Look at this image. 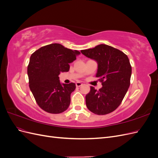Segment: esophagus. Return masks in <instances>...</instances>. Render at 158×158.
<instances>
[{
  "label": "esophagus",
  "instance_id": "obj_1",
  "mask_svg": "<svg viewBox=\"0 0 158 158\" xmlns=\"http://www.w3.org/2000/svg\"><path fill=\"white\" fill-rule=\"evenodd\" d=\"M82 84H82L81 82H76V86H77V87H80L81 85H82Z\"/></svg>",
  "mask_w": 158,
  "mask_h": 158
}]
</instances>
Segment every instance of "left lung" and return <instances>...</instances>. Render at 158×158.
<instances>
[{"label":"left lung","mask_w":158,"mask_h":158,"mask_svg":"<svg viewBox=\"0 0 158 158\" xmlns=\"http://www.w3.org/2000/svg\"><path fill=\"white\" fill-rule=\"evenodd\" d=\"M81 52L97 62L95 76L103 85L98 91L90 86L89 92L85 95L88 109L99 115L113 112L122 102L130 85L132 68L128 56L106 44L82 50Z\"/></svg>","instance_id":"left-lung-1"}]
</instances>
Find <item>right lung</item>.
Here are the masks:
<instances>
[{
  "mask_svg": "<svg viewBox=\"0 0 158 158\" xmlns=\"http://www.w3.org/2000/svg\"><path fill=\"white\" fill-rule=\"evenodd\" d=\"M80 54L59 44L41 47L31 55L27 66L29 86L37 103L50 113H63L70 106L74 83H60L59 75L68 72L69 63Z\"/></svg>",
  "mask_w": 158,
  "mask_h": 158,
  "instance_id": "add662e5",
  "label": "right lung"
}]
</instances>
